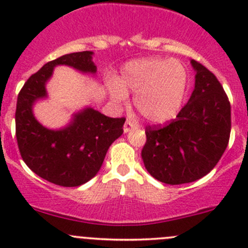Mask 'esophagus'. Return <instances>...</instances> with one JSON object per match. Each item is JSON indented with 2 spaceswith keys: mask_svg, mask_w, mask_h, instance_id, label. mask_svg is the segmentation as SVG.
Segmentation results:
<instances>
[{
  "mask_svg": "<svg viewBox=\"0 0 248 248\" xmlns=\"http://www.w3.org/2000/svg\"><path fill=\"white\" fill-rule=\"evenodd\" d=\"M138 122L137 121H134V120H131V119H128L126 121V124H124V133H127V132H129V131H132V129H136V128H138Z\"/></svg>",
  "mask_w": 248,
  "mask_h": 248,
  "instance_id": "1",
  "label": "esophagus"
}]
</instances>
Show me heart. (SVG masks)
I'll return each instance as SVG.
<instances>
[{"label":"heart","mask_w":248,"mask_h":248,"mask_svg":"<svg viewBox=\"0 0 248 248\" xmlns=\"http://www.w3.org/2000/svg\"><path fill=\"white\" fill-rule=\"evenodd\" d=\"M188 76L177 60L147 59L132 61L124 67L121 78L108 80L114 98L124 99L127 90L137 92L134 104L151 122H166L176 116L184 103Z\"/></svg>","instance_id":"heart-1"}]
</instances>
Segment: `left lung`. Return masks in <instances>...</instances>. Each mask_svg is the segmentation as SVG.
Wrapping results in <instances>:
<instances>
[{"label":"left lung","instance_id":"left-lung-1","mask_svg":"<svg viewBox=\"0 0 248 248\" xmlns=\"http://www.w3.org/2000/svg\"><path fill=\"white\" fill-rule=\"evenodd\" d=\"M191 63L196 85L189 101L171 122L145 129V168L168 185L188 184L209 174L231 137V103L221 82L198 61Z\"/></svg>","mask_w":248,"mask_h":248}]
</instances>
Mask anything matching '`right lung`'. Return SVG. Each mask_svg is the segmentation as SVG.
Returning a JSON list of instances; mask_svg holds the SVG:
<instances>
[{"label": "right lung", "instance_id": "1", "mask_svg": "<svg viewBox=\"0 0 248 248\" xmlns=\"http://www.w3.org/2000/svg\"><path fill=\"white\" fill-rule=\"evenodd\" d=\"M92 51L67 54L44 64L20 90L16 111V134L20 155L38 176L63 187H77L98 172L109 146L124 133V117H108L92 108L74 114L62 129H49L34 117L32 107L46 98V84L59 64L82 73H96Z\"/></svg>", "mask_w": 248, "mask_h": 248}]
</instances>
